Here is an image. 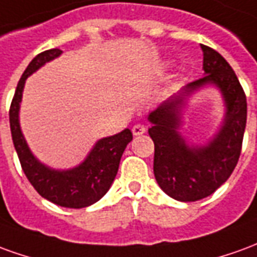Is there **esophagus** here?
Wrapping results in <instances>:
<instances>
[{
	"label": "esophagus",
	"mask_w": 257,
	"mask_h": 257,
	"mask_svg": "<svg viewBox=\"0 0 257 257\" xmlns=\"http://www.w3.org/2000/svg\"><path fill=\"white\" fill-rule=\"evenodd\" d=\"M132 130L134 136H141V134H144V133L147 132V127L144 124H141V123H137V124L133 125Z\"/></svg>",
	"instance_id": "1"
}]
</instances>
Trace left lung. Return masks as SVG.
<instances>
[{"mask_svg": "<svg viewBox=\"0 0 257 257\" xmlns=\"http://www.w3.org/2000/svg\"><path fill=\"white\" fill-rule=\"evenodd\" d=\"M203 72L148 114L149 136L155 144L154 174L165 194L181 202L212 195L234 172L246 125V96L228 62L202 45ZM216 86L225 102L222 125L205 146L189 145L178 130L189 98L205 86Z\"/></svg>", "mask_w": 257, "mask_h": 257, "instance_id": "8db88e82", "label": "left lung"}]
</instances>
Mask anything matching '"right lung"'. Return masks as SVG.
<instances>
[{"instance_id":"obj_1","label":"right lung","mask_w":257,"mask_h":257,"mask_svg":"<svg viewBox=\"0 0 257 257\" xmlns=\"http://www.w3.org/2000/svg\"><path fill=\"white\" fill-rule=\"evenodd\" d=\"M61 54L62 51L58 48L44 51L29 63L18 83L11 103L9 123L12 141L22 169L38 194L58 206L81 209L95 203L108 192L119 170L121 155L127 144L133 140V133L130 128H124L114 136L98 140L84 161L76 167L66 170L47 166L33 155L22 133L19 121L23 88L29 76L37 72L45 63L54 61Z\"/></svg>"}]
</instances>
